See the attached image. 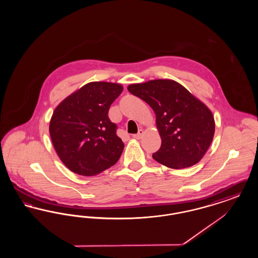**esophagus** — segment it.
<instances>
[{
  "instance_id": "1",
  "label": "esophagus",
  "mask_w": 258,
  "mask_h": 258,
  "mask_svg": "<svg viewBox=\"0 0 258 258\" xmlns=\"http://www.w3.org/2000/svg\"><path fill=\"white\" fill-rule=\"evenodd\" d=\"M143 135H144V131L143 130H139L136 135H133V137L135 138V139H140Z\"/></svg>"
}]
</instances>
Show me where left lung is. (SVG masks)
I'll return each instance as SVG.
<instances>
[{
    "label": "left lung",
    "mask_w": 258,
    "mask_h": 258,
    "mask_svg": "<svg viewBox=\"0 0 258 258\" xmlns=\"http://www.w3.org/2000/svg\"><path fill=\"white\" fill-rule=\"evenodd\" d=\"M128 92L143 99L156 114L161 146L154 160L173 169L197 164L215 135L212 111L184 86L170 79L131 84Z\"/></svg>",
    "instance_id": "obj_1"
}]
</instances>
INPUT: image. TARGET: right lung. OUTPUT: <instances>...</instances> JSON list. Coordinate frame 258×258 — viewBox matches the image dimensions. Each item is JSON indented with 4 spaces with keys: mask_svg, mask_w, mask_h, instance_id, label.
<instances>
[{
    "mask_svg": "<svg viewBox=\"0 0 258 258\" xmlns=\"http://www.w3.org/2000/svg\"><path fill=\"white\" fill-rule=\"evenodd\" d=\"M123 89L118 83L90 82L55 108L50 136L57 155L71 171L95 176L120 159L123 143L108 111Z\"/></svg>",
    "mask_w": 258,
    "mask_h": 258,
    "instance_id": "right-lung-1",
    "label": "right lung"
}]
</instances>
